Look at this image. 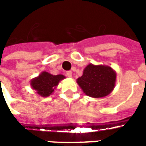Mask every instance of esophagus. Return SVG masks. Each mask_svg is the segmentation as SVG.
<instances>
[{"label":"esophagus","instance_id":"obj_1","mask_svg":"<svg viewBox=\"0 0 146 146\" xmlns=\"http://www.w3.org/2000/svg\"><path fill=\"white\" fill-rule=\"evenodd\" d=\"M66 76L67 77H69V78H71V76H72V72L71 71H68L66 72Z\"/></svg>","mask_w":146,"mask_h":146}]
</instances>
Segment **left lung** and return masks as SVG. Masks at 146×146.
Instances as JSON below:
<instances>
[{"label": "left lung", "mask_w": 146, "mask_h": 146, "mask_svg": "<svg viewBox=\"0 0 146 146\" xmlns=\"http://www.w3.org/2000/svg\"><path fill=\"white\" fill-rule=\"evenodd\" d=\"M116 74L111 68L89 64L77 82L86 94L92 98H103L114 89Z\"/></svg>", "instance_id": "obj_1"}]
</instances>
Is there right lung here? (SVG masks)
Here are the masks:
<instances>
[{
  "instance_id": "right-lung-1",
  "label": "right lung",
  "mask_w": 146,
  "mask_h": 146,
  "mask_svg": "<svg viewBox=\"0 0 146 146\" xmlns=\"http://www.w3.org/2000/svg\"><path fill=\"white\" fill-rule=\"evenodd\" d=\"M64 78L62 75H52L46 71L42 72L38 78H34L31 82V86L37 90L38 94L42 97H48L54 91L59 82Z\"/></svg>"
}]
</instances>
